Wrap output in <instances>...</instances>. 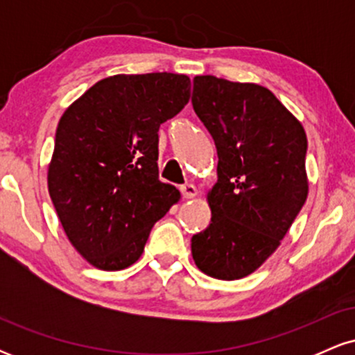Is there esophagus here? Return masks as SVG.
<instances>
[{"mask_svg": "<svg viewBox=\"0 0 355 355\" xmlns=\"http://www.w3.org/2000/svg\"><path fill=\"white\" fill-rule=\"evenodd\" d=\"M180 191H182V197L183 198H193L197 197V189H195L191 183H185V185L180 187Z\"/></svg>", "mask_w": 355, "mask_h": 355, "instance_id": "obj_1", "label": "esophagus"}]
</instances>
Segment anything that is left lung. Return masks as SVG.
Wrapping results in <instances>:
<instances>
[{
    "label": "left lung",
    "instance_id": "1",
    "mask_svg": "<svg viewBox=\"0 0 355 355\" xmlns=\"http://www.w3.org/2000/svg\"><path fill=\"white\" fill-rule=\"evenodd\" d=\"M191 105L218 155L210 225L191 237V255L203 274L237 280L274 254L307 200V137L255 83L195 76Z\"/></svg>",
    "mask_w": 355,
    "mask_h": 355
}]
</instances>
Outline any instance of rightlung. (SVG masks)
Wrapping results in <instances>:
<instances>
[{"mask_svg":"<svg viewBox=\"0 0 355 355\" xmlns=\"http://www.w3.org/2000/svg\"><path fill=\"white\" fill-rule=\"evenodd\" d=\"M189 100L185 75H115L61 116L48 191L71 245L96 268L135 263L155 222L180 198L158 178V128Z\"/></svg>","mask_w":355,"mask_h":355,"instance_id":"right-lung-1","label":"right lung"}]
</instances>
